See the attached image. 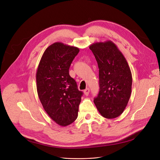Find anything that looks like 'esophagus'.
Instances as JSON below:
<instances>
[{
    "mask_svg": "<svg viewBox=\"0 0 160 160\" xmlns=\"http://www.w3.org/2000/svg\"><path fill=\"white\" fill-rule=\"evenodd\" d=\"M89 92H90V89L88 88H86L85 90H84V95L85 96H88V94H89Z\"/></svg>",
    "mask_w": 160,
    "mask_h": 160,
    "instance_id": "34e87169",
    "label": "esophagus"
}]
</instances>
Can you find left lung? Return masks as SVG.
I'll use <instances>...</instances> for the list:
<instances>
[{"instance_id":"obj_1","label":"left lung","mask_w":160,"mask_h":160,"mask_svg":"<svg viewBox=\"0 0 160 160\" xmlns=\"http://www.w3.org/2000/svg\"><path fill=\"white\" fill-rule=\"evenodd\" d=\"M89 48L99 68L100 88L93 102L102 117L116 118L123 113L130 97L132 78L130 67L111 41L93 43Z\"/></svg>"}]
</instances>
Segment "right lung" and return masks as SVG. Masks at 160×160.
Wrapping results in <instances>:
<instances>
[{
	"label": "right lung",
	"instance_id": "obj_1",
	"mask_svg": "<svg viewBox=\"0 0 160 160\" xmlns=\"http://www.w3.org/2000/svg\"><path fill=\"white\" fill-rule=\"evenodd\" d=\"M79 49L55 42L44 51L36 73L37 90L41 104L56 123L65 127L78 118L82 92L69 75Z\"/></svg>",
	"mask_w": 160,
	"mask_h": 160
}]
</instances>
